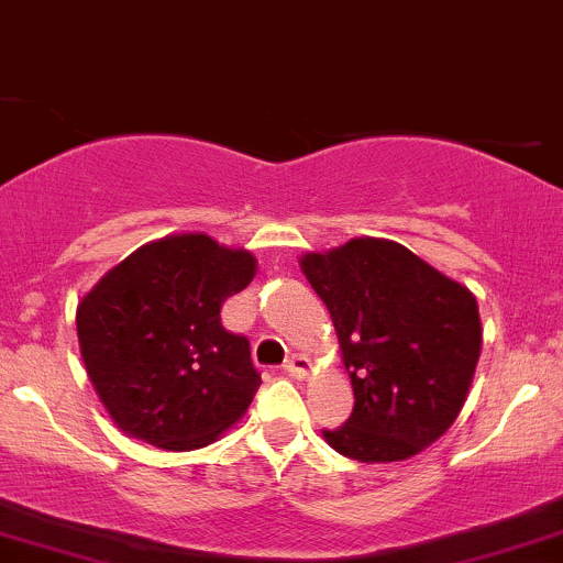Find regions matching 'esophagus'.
<instances>
[{
    "label": "esophagus",
    "instance_id": "34e87169",
    "mask_svg": "<svg viewBox=\"0 0 563 563\" xmlns=\"http://www.w3.org/2000/svg\"><path fill=\"white\" fill-rule=\"evenodd\" d=\"M284 373L292 378H306L308 373H311V362H308V356L303 354H295L284 362Z\"/></svg>",
    "mask_w": 563,
    "mask_h": 563
}]
</instances>
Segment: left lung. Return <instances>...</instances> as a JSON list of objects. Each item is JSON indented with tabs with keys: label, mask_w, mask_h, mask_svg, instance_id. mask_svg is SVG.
<instances>
[{
	"label": "left lung",
	"mask_w": 563,
	"mask_h": 563,
	"mask_svg": "<svg viewBox=\"0 0 563 563\" xmlns=\"http://www.w3.org/2000/svg\"><path fill=\"white\" fill-rule=\"evenodd\" d=\"M300 268L328 306L354 386L352 416L324 440L367 464L424 451L473 384L483 335L475 295L386 239L308 252Z\"/></svg>",
	"instance_id": "8db88e82"
}]
</instances>
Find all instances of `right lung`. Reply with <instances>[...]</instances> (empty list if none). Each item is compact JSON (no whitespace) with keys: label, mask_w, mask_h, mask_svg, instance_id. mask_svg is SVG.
<instances>
[{"label":"right lung","mask_w":563,"mask_h":563,"mask_svg":"<svg viewBox=\"0 0 563 563\" xmlns=\"http://www.w3.org/2000/svg\"><path fill=\"white\" fill-rule=\"evenodd\" d=\"M255 257L203 233L166 235L114 265L77 306L96 395L129 438L168 451L214 443L260 386L250 341L220 308L252 282Z\"/></svg>","instance_id":"obj_1"}]
</instances>
